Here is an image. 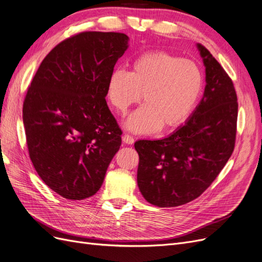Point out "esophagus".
<instances>
[{
	"label": "esophagus",
	"instance_id": "obj_1",
	"mask_svg": "<svg viewBox=\"0 0 262 262\" xmlns=\"http://www.w3.org/2000/svg\"><path fill=\"white\" fill-rule=\"evenodd\" d=\"M122 140H123V142L124 143H126V144H133L134 143V138L130 136V135H128V134H125L124 136L122 137Z\"/></svg>",
	"mask_w": 262,
	"mask_h": 262
}]
</instances>
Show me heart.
<instances>
[{
  "instance_id": "obj_1",
  "label": "heart",
  "mask_w": 262,
  "mask_h": 262,
  "mask_svg": "<svg viewBox=\"0 0 262 262\" xmlns=\"http://www.w3.org/2000/svg\"><path fill=\"white\" fill-rule=\"evenodd\" d=\"M203 89V74L190 60L167 52H148L137 57L130 72L116 68L106 83V98L125 113L141 99L144 102L126 122L129 130L151 134L168 130L192 113Z\"/></svg>"
}]
</instances>
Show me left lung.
Segmentation results:
<instances>
[{"mask_svg":"<svg viewBox=\"0 0 262 262\" xmlns=\"http://www.w3.org/2000/svg\"><path fill=\"white\" fill-rule=\"evenodd\" d=\"M204 95L186 124L160 140H138V187L150 204L176 207L195 200L225 167L235 146L237 96L224 68L198 44Z\"/></svg>","mask_w":262,"mask_h":262,"instance_id":"1","label":"left lung"}]
</instances>
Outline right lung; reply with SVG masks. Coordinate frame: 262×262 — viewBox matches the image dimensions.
Instances as JSON below:
<instances>
[{
	"label": "right lung",
	"mask_w": 262,
	"mask_h": 262,
	"mask_svg": "<svg viewBox=\"0 0 262 262\" xmlns=\"http://www.w3.org/2000/svg\"><path fill=\"white\" fill-rule=\"evenodd\" d=\"M128 36L86 31L47 54L27 91L23 120L38 176L68 200L94 195L122 142L106 83Z\"/></svg>",
	"instance_id": "1"
}]
</instances>
